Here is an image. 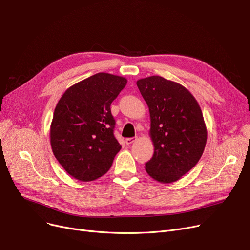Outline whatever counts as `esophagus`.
<instances>
[{"mask_svg": "<svg viewBox=\"0 0 250 250\" xmlns=\"http://www.w3.org/2000/svg\"><path fill=\"white\" fill-rule=\"evenodd\" d=\"M135 140H136V137H132V138H127V139L125 140V142H126L127 145H130V144L133 143Z\"/></svg>", "mask_w": 250, "mask_h": 250, "instance_id": "obj_1", "label": "esophagus"}]
</instances>
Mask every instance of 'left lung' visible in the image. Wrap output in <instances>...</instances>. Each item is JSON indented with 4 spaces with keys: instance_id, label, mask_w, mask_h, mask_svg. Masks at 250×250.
Wrapping results in <instances>:
<instances>
[{
    "instance_id": "left-lung-1",
    "label": "left lung",
    "mask_w": 250,
    "mask_h": 250,
    "mask_svg": "<svg viewBox=\"0 0 250 250\" xmlns=\"http://www.w3.org/2000/svg\"><path fill=\"white\" fill-rule=\"evenodd\" d=\"M149 109V135L154 153L145 164L161 183L179 181L200 160L207 142V127L195 97L179 83L152 76L136 82Z\"/></svg>"
}]
</instances>
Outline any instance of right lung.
Returning a JSON list of instances; mask_svg holds the SVG:
<instances>
[{
  "label": "right lung",
  "instance_id": "1",
  "mask_svg": "<svg viewBox=\"0 0 250 250\" xmlns=\"http://www.w3.org/2000/svg\"><path fill=\"white\" fill-rule=\"evenodd\" d=\"M126 83L123 77L99 72L69 86L58 101L50 125L51 149L76 180L101 178L120 151L110 106Z\"/></svg>",
  "mask_w": 250,
  "mask_h": 250
}]
</instances>
